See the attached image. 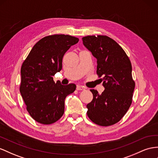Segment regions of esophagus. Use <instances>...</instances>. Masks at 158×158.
I'll return each mask as SVG.
<instances>
[{
    "instance_id": "obj_1",
    "label": "esophagus",
    "mask_w": 158,
    "mask_h": 158,
    "mask_svg": "<svg viewBox=\"0 0 158 158\" xmlns=\"http://www.w3.org/2000/svg\"><path fill=\"white\" fill-rule=\"evenodd\" d=\"M76 89H77V90H84V89H85V88L84 86H80V85H77V86H76Z\"/></svg>"
}]
</instances>
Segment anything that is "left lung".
Listing matches in <instances>:
<instances>
[{"mask_svg": "<svg viewBox=\"0 0 158 158\" xmlns=\"http://www.w3.org/2000/svg\"><path fill=\"white\" fill-rule=\"evenodd\" d=\"M82 41L97 59L96 73L102 77L105 88L101 94L90 89L93 100L86 106L87 115L96 124L114 125L123 117L132 102L135 82L131 62L121 46L107 36H87Z\"/></svg>", "mask_w": 158, "mask_h": 158, "instance_id": "8db88e82", "label": "left lung"}]
</instances>
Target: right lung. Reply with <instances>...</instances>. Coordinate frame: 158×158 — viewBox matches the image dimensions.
I'll use <instances>...</instances> for the list:
<instances>
[{
	"instance_id": "right-lung-1",
	"label": "right lung",
	"mask_w": 158,
	"mask_h": 158,
	"mask_svg": "<svg viewBox=\"0 0 158 158\" xmlns=\"http://www.w3.org/2000/svg\"><path fill=\"white\" fill-rule=\"evenodd\" d=\"M78 41L70 35L45 36L36 42L23 62L20 92L29 114L37 122L51 124L64 114L66 97L75 91L76 86L55 83L52 76L61 70L66 51Z\"/></svg>"
}]
</instances>
